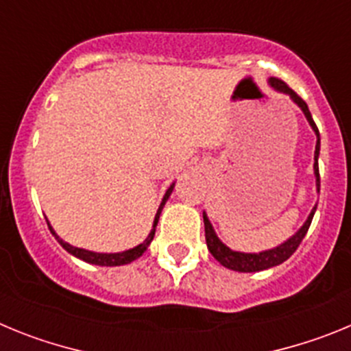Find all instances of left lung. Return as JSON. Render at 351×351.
I'll return each instance as SVG.
<instances>
[{
	"mask_svg": "<svg viewBox=\"0 0 351 351\" xmlns=\"http://www.w3.org/2000/svg\"><path fill=\"white\" fill-rule=\"evenodd\" d=\"M269 86H271L274 91L283 93V95L290 96V100L293 101V104H295L300 110H302V114L306 116V119H308L309 126H311V130L315 132L316 145H315V163H313V172H315L316 193H320V172H318V156H320V132H318V128H316L315 121H313L308 105H306V101H304L302 98H299L295 93L291 91L287 84L281 82L280 79H274V77H272V79H269ZM316 206H318V204H315V207H313L311 213H309L308 219L302 223V226H300L299 230L291 235V237H288L287 241H283V243L278 244V246L271 247V250H263V251H258V253H244V251L232 250V247L226 246L221 239L218 237V234H216V230H214L213 223L209 221V216H207L206 210H204V226H206L207 247H209L210 255L218 260L223 267L230 269V271L258 272V271H265V269L276 267V265H280V263H283L285 260L290 258V256L293 255V251H295L297 247H299V244L302 243L304 235L308 234L309 225H311L313 216H315Z\"/></svg>",
	"mask_w": 351,
	"mask_h": 351,
	"instance_id": "1",
	"label": "left lung"
}]
</instances>
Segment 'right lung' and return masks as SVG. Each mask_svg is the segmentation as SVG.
<instances>
[{
    "mask_svg": "<svg viewBox=\"0 0 351 351\" xmlns=\"http://www.w3.org/2000/svg\"><path fill=\"white\" fill-rule=\"evenodd\" d=\"M173 186H176V182H172V184L169 186V190L165 191V195H163V200H161L160 207H158L156 214H154V221H153V228H151V232H149V235L145 237L144 243L137 244L135 247H130V250H125V251H119V253H100V251H91V250H84V247H77V246H71L70 243H66V241H63V239L60 237V235L56 234L54 228L51 226V223H49L47 219V225L49 228H51L52 235H54L56 239H58V243L61 244V246L64 247V250L70 253V255L77 256L79 260H84V262L88 263H93V265H101V267H117V265H126V263H132L133 260L141 258L142 255H144L145 251H147L149 244H151V241L154 239V232H156V225H158V219H160V214L161 210H163V207H165L167 200H169V197L172 195L173 191Z\"/></svg>",
    "mask_w": 351,
    "mask_h": 351,
    "instance_id": "add662e5",
    "label": "right lung"
}]
</instances>
